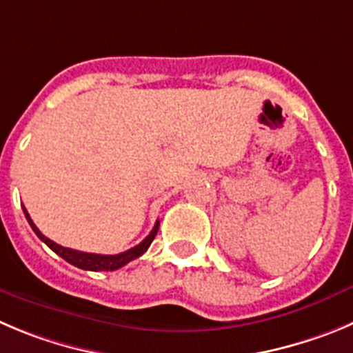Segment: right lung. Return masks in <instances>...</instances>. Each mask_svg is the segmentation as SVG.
I'll list each match as a JSON object with an SVG mask.
<instances>
[{
	"mask_svg": "<svg viewBox=\"0 0 353 353\" xmlns=\"http://www.w3.org/2000/svg\"><path fill=\"white\" fill-rule=\"evenodd\" d=\"M22 209H24L26 219H28V223L31 225L32 232L38 235L39 240H43V242L47 243V245L50 247L55 254H59L62 259H65L68 263H71L72 266H78V268H81V270H90V272H113V270H118V268H121V266L127 265V263H130L132 259H136V258H139V256H143L144 252L148 251V247L151 245V242H153L154 236H157L158 226H160V221L154 223L151 233L143 240V242L139 243V245L132 247V249H128V251H125V252H120V254H113V256L92 254V252H81V251H74V249H68V247H62V245H59V243H55L54 240L47 239V236L39 232L38 226L32 223L31 216L28 214L26 207H22Z\"/></svg>",
	"mask_w": 353,
	"mask_h": 353,
	"instance_id": "add662e5",
	"label": "right lung"
}]
</instances>
